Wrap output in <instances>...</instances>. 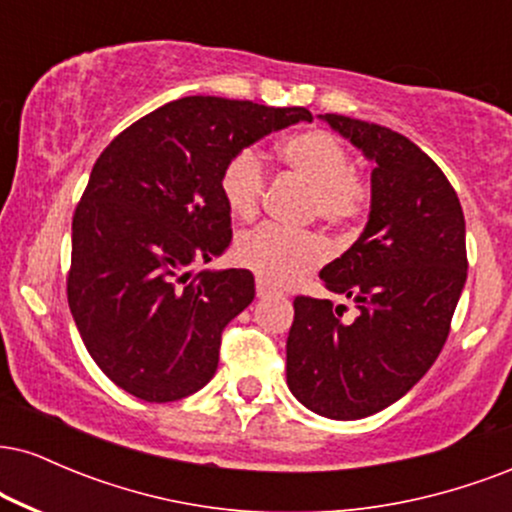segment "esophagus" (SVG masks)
<instances>
[{
  "mask_svg": "<svg viewBox=\"0 0 512 512\" xmlns=\"http://www.w3.org/2000/svg\"><path fill=\"white\" fill-rule=\"evenodd\" d=\"M255 291H257V298H267V296H272V293H274V286H269L264 279H257Z\"/></svg>",
  "mask_w": 512,
  "mask_h": 512,
  "instance_id": "esophagus-1",
  "label": "esophagus"
}]
</instances>
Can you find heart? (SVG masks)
Instances as JSON below:
<instances>
[{
  "instance_id": "obj_1",
  "label": "heart",
  "mask_w": 512,
  "mask_h": 512,
  "mask_svg": "<svg viewBox=\"0 0 512 512\" xmlns=\"http://www.w3.org/2000/svg\"><path fill=\"white\" fill-rule=\"evenodd\" d=\"M274 156L313 187L310 216L342 233H354L373 209L375 190L368 175L354 168L349 149L337 134L310 127L274 142ZM264 166L255 151L240 149L223 163L219 192L236 219H252L260 209ZM236 262L274 286L291 284L325 260L327 243L315 231H293L274 223L243 231L233 248Z\"/></svg>"
}]
</instances>
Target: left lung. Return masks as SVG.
Masks as SVG:
<instances>
[{"label": "left lung", "instance_id": "obj_1", "mask_svg": "<svg viewBox=\"0 0 512 512\" xmlns=\"http://www.w3.org/2000/svg\"><path fill=\"white\" fill-rule=\"evenodd\" d=\"M373 158V209L351 250L320 272L325 289L356 303L296 296L286 383L327 419L390 407L424 378L450 334L467 279L464 214L450 180L414 142L383 125L322 115Z\"/></svg>", "mask_w": 512, "mask_h": 512}]
</instances>
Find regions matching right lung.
Listing matches in <instances>:
<instances>
[{
  "mask_svg": "<svg viewBox=\"0 0 512 512\" xmlns=\"http://www.w3.org/2000/svg\"><path fill=\"white\" fill-rule=\"evenodd\" d=\"M313 120L187 96L103 149L76 204L67 301L96 366L144 402H175L214 378L221 334L255 298L250 269L192 274L231 245L223 163L274 129Z\"/></svg>",
  "mask_w": 512,
  "mask_h": 512,
  "instance_id": "obj_1",
  "label": "right lung"
}]
</instances>
